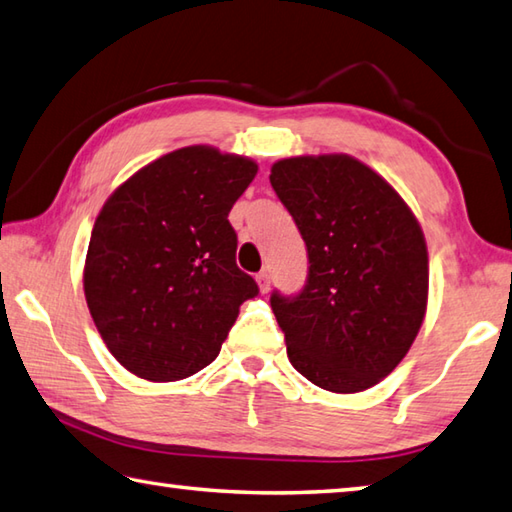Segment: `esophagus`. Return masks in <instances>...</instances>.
<instances>
[{
	"instance_id": "esophagus-1",
	"label": "esophagus",
	"mask_w": 512,
	"mask_h": 512,
	"mask_svg": "<svg viewBox=\"0 0 512 512\" xmlns=\"http://www.w3.org/2000/svg\"><path fill=\"white\" fill-rule=\"evenodd\" d=\"M257 286H259V291L262 293H268V288H271V275H268L266 271H262V273H257Z\"/></svg>"
}]
</instances>
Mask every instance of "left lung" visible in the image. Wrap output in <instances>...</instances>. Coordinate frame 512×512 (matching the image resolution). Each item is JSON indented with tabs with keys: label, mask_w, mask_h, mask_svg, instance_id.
<instances>
[{
	"label": "left lung",
	"mask_w": 512,
	"mask_h": 512,
	"mask_svg": "<svg viewBox=\"0 0 512 512\" xmlns=\"http://www.w3.org/2000/svg\"><path fill=\"white\" fill-rule=\"evenodd\" d=\"M271 185L309 253L302 293L271 295L288 360L327 392H365L392 374L423 324V230L401 194L347 154L277 161Z\"/></svg>",
	"instance_id": "left-lung-1"
}]
</instances>
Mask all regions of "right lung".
I'll return each mask as SVG.
<instances>
[{
  "mask_svg": "<svg viewBox=\"0 0 512 512\" xmlns=\"http://www.w3.org/2000/svg\"><path fill=\"white\" fill-rule=\"evenodd\" d=\"M257 163L208 145L174 150L118 185L91 230L85 297L120 365L152 383L208 367L259 293L239 271L228 212Z\"/></svg>",
  "mask_w": 512,
  "mask_h": 512,
  "instance_id": "add662e5",
  "label": "right lung"
}]
</instances>
